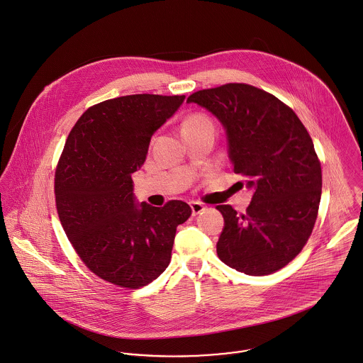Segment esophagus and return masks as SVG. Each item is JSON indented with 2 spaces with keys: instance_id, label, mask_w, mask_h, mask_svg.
Wrapping results in <instances>:
<instances>
[{
  "instance_id": "34e87169",
  "label": "esophagus",
  "mask_w": 363,
  "mask_h": 363,
  "mask_svg": "<svg viewBox=\"0 0 363 363\" xmlns=\"http://www.w3.org/2000/svg\"><path fill=\"white\" fill-rule=\"evenodd\" d=\"M190 206H191V211H193V215L196 216L198 213H201L203 209H205V206L201 203V202H198V201H191L190 202Z\"/></svg>"
}]
</instances>
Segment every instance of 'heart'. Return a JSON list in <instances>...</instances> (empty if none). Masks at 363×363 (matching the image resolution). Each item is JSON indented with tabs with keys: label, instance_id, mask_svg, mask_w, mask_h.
Listing matches in <instances>:
<instances>
[{
	"label": "heart",
	"instance_id": "b5f03b06",
	"mask_svg": "<svg viewBox=\"0 0 363 363\" xmlns=\"http://www.w3.org/2000/svg\"><path fill=\"white\" fill-rule=\"evenodd\" d=\"M205 125H212L211 121L201 113H193L190 116H187L182 125V129H197Z\"/></svg>",
	"mask_w": 363,
	"mask_h": 363
}]
</instances>
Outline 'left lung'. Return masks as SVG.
<instances>
[{"instance_id":"1","label":"left lung","mask_w":363,"mask_h":363,"mask_svg":"<svg viewBox=\"0 0 363 363\" xmlns=\"http://www.w3.org/2000/svg\"><path fill=\"white\" fill-rule=\"evenodd\" d=\"M225 126L233 172L254 189L245 213L218 205L225 228L216 244L223 264L251 276L291 262L311 237L322 196V167L296 112L270 93L228 83L191 94Z\"/></svg>"}]
</instances>
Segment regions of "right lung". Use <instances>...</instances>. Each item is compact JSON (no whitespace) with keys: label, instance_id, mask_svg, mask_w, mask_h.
<instances>
[{"label":"right lung","instance_id":"right-lung-1","mask_svg":"<svg viewBox=\"0 0 363 363\" xmlns=\"http://www.w3.org/2000/svg\"><path fill=\"white\" fill-rule=\"evenodd\" d=\"M184 96L133 94L90 106L66 138L55 170V203L79 258L99 279L123 289L155 280L170 262L189 203H135L132 173L150 141Z\"/></svg>","mask_w":363,"mask_h":363}]
</instances>
